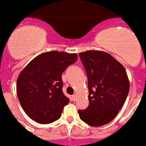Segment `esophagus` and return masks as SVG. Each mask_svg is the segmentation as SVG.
I'll list each match as a JSON object with an SVG mask.
<instances>
[{
    "label": "esophagus",
    "mask_w": 146,
    "mask_h": 146,
    "mask_svg": "<svg viewBox=\"0 0 146 146\" xmlns=\"http://www.w3.org/2000/svg\"><path fill=\"white\" fill-rule=\"evenodd\" d=\"M72 98H73V101H76V94H73V96H72Z\"/></svg>",
    "instance_id": "1"
}]
</instances>
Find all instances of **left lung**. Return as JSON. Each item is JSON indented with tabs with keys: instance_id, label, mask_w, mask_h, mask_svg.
Returning <instances> with one entry per match:
<instances>
[{
	"instance_id": "left-lung-1",
	"label": "left lung",
	"mask_w": 146,
	"mask_h": 146,
	"mask_svg": "<svg viewBox=\"0 0 146 146\" xmlns=\"http://www.w3.org/2000/svg\"><path fill=\"white\" fill-rule=\"evenodd\" d=\"M88 77V108L78 111L80 119L92 127H101L115 117L124 104L129 82L124 66L102 50L80 54Z\"/></svg>"
}]
</instances>
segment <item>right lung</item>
I'll return each instance as SVG.
<instances>
[{"label":"right lung","mask_w":146,"mask_h":146,"mask_svg":"<svg viewBox=\"0 0 146 146\" xmlns=\"http://www.w3.org/2000/svg\"><path fill=\"white\" fill-rule=\"evenodd\" d=\"M77 60L76 54L52 50L38 55L19 73L18 99L26 113L37 123L58 120L70 99L62 91L61 75Z\"/></svg>","instance_id":"right-lung-1"}]
</instances>
